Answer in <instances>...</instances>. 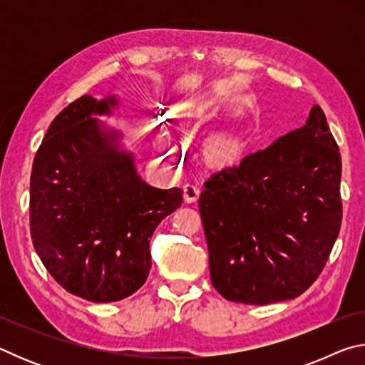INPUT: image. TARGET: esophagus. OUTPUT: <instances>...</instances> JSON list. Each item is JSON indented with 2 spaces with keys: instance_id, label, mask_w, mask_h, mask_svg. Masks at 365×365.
Returning <instances> with one entry per match:
<instances>
[{
  "instance_id": "34e87169",
  "label": "esophagus",
  "mask_w": 365,
  "mask_h": 365,
  "mask_svg": "<svg viewBox=\"0 0 365 365\" xmlns=\"http://www.w3.org/2000/svg\"><path fill=\"white\" fill-rule=\"evenodd\" d=\"M200 196V187L195 183H187L183 187V197L187 202H195Z\"/></svg>"
}]
</instances>
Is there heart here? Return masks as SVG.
<instances>
[{
	"instance_id": "1",
	"label": "heart",
	"mask_w": 365,
	"mask_h": 365,
	"mask_svg": "<svg viewBox=\"0 0 365 365\" xmlns=\"http://www.w3.org/2000/svg\"><path fill=\"white\" fill-rule=\"evenodd\" d=\"M163 150H164V153H165V156H169V158H172V156H175V154H177V151H175V148H174V145H172V143H169V141H165V140H164Z\"/></svg>"
}]
</instances>
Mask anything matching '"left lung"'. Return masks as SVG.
Segmentation results:
<instances>
[{
	"mask_svg": "<svg viewBox=\"0 0 365 365\" xmlns=\"http://www.w3.org/2000/svg\"><path fill=\"white\" fill-rule=\"evenodd\" d=\"M341 156L324 110L205 182L200 212L214 288L270 304L306 292L341 227Z\"/></svg>",
	"mask_w": 365,
	"mask_h": 365,
	"instance_id": "8db88e82",
	"label": "left lung"
}]
</instances>
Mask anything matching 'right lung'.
<instances>
[{
    "label": "right lung",
    "mask_w": 365,
    "mask_h": 365,
    "mask_svg": "<svg viewBox=\"0 0 365 365\" xmlns=\"http://www.w3.org/2000/svg\"><path fill=\"white\" fill-rule=\"evenodd\" d=\"M114 98L85 95L54 117L30 175V235L43 265L66 292L93 302L133 294L151 269L150 238L182 206L180 188L141 180L132 154L91 114Z\"/></svg>",
    "instance_id": "obj_1"
}]
</instances>
